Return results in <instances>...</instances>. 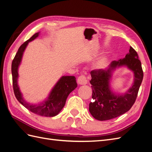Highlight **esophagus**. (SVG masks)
<instances>
[{"label":"esophagus","mask_w":152,"mask_h":152,"mask_svg":"<svg viewBox=\"0 0 152 152\" xmlns=\"http://www.w3.org/2000/svg\"><path fill=\"white\" fill-rule=\"evenodd\" d=\"M77 83L80 85H86L87 83L86 77L83 75L79 76L77 79Z\"/></svg>","instance_id":"34e87169"}]
</instances>
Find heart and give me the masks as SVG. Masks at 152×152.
<instances>
[{"instance_id": "heart-1", "label": "heart", "mask_w": 152, "mask_h": 152, "mask_svg": "<svg viewBox=\"0 0 152 152\" xmlns=\"http://www.w3.org/2000/svg\"><path fill=\"white\" fill-rule=\"evenodd\" d=\"M108 64V59L107 56H101L93 65L94 68L96 70H102L107 66Z\"/></svg>"}]
</instances>
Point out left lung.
I'll return each instance as SVG.
<instances>
[{"label":"left lung","mask_w":152,"mask_h":152,"mask_svg":"<svg viewBox=\"0 0 152 152\" xmlns=\"http://www.w3.org/2000/svg\"><path fill=\"white\" fill-rule=\"evenodd\" d=\"M127 67L134 73V82L125 94H117L111 91L110 80L116 69ZM90 83L93 89V102L89 103V112L95 119L107 121L116 118L128 112L136 99L143 78L141 63L136 50L130 48L125 58L113 61L105 70H96L91 72Z\"/></svg>","instance_id":"obj_1"}]
</instances>
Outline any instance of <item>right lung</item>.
<instances>
[{"instance_id":"1","label":"right lung","mask_w":152,"mask_h":152,"mask_svg":"<svg viewBox=\"0 0 152 152\" xmlns=\"http://www.w3.org/2000/svg\"><path fill=\"white\" fill-rule=\"evenodd\" d=\"M39 34L40 32L35 34L30 39L23 44L18 49L12 60L11 72L13 90L18 102L30 112L40 116L54 117L57 115L64 107L69 94L77 87L76 78L74 76H62L50 91L47 99L39 104H31L25 101L18 84V68L21 64L23 53L28 43L38 37Z\"/></svg>"}]
</instances>
